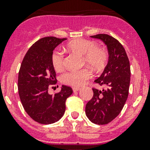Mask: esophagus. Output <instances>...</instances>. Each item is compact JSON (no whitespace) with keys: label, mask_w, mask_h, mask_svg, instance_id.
I'll use <instances>...</instances> for the list:
<instances>
[{"label":"esophagus","mask_w":150,"mask_h":150,"mask_svg":"<svg viewBox=\"0 0 150 150\" xmlns=\"http://www.w3.org/2000/svg\"><path fill=\"white\" fill-rule=\"evenodd\" d=\"M72 90H73L74 92H77L79 90H81V88L79 87H73L72 88Z\"/></svg>","instance_id":"obj_1"}]
</instances>
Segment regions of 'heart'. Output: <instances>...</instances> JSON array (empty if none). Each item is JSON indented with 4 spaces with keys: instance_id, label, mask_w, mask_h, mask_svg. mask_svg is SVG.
<instances>
[{
    "instance_id": "heart-1",
    "label": "heart",
    "mask_w": 150,
    "mask_h": 150,
    "mask_svg": "<svg viewBox=\"0 0 150 150\" xmlns=\"http://www.w3.org/2000/svg\"><path fill=\"white\" fill-rule=\"evenodd\" d=\"M69 51L83 56V63L94 70L103 69L109 59L108 52L104 48L98 47L95 42L86 39H76L67 43ZM64 56L62 52L55 51L52 54L51 62L56 70H61L64 67ZM91 77V72L88 69L69 70L61 77L63 83L72 86H81Z\"/></svg>"
}]
</instances>
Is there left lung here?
Returning a JSON list of instances; mask_svg holds the SVG:
<instances>
[{
	"label": "left lung",
	"mask_w": 150,
	"mask_h": 150,
	"mask_svg": "<svg viewBox=\"0 0 150 150\" xmlns=\"http://www.w3.org/2000/svg\"><path fill=\"white\" fill-rule=\"evenodd\" d=\"M91 37L100 39L105 43L109 59L101 76L94 81L105 88L102 91L92 88L93 96L86 104V114L93 123L105 125L120 114L126 102L131 81V68L125 48L117 39L107 34Z\"/></svg>",
	"instance_id": "obj_1"
}]
</instances>
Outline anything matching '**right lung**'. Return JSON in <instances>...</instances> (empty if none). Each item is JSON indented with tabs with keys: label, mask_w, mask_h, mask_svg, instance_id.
I'll list each match as a JSON object with an SVG mask.
<instances>
[{
	"label": "right lung",
	"mask_w": 150,
	"mask_h": 150,
	"mask_svg": "<svg viewBox=\"0 0 150 150\" xmlns=\"http://www.w3.org/2000/svg\"><path fill=\"white\" fill-rule=\"evenodd\" d=\"M66 38L46 37L36 41L28 51L21 64L18 90L24 109L35 121L51 124L58 121L65 112L67 99L72 88L62 86L59 93L51 95L48 88L57 83L51 57L54 48Z\"/></svg>",
	"instance_id": "1"
}]
</instances>
